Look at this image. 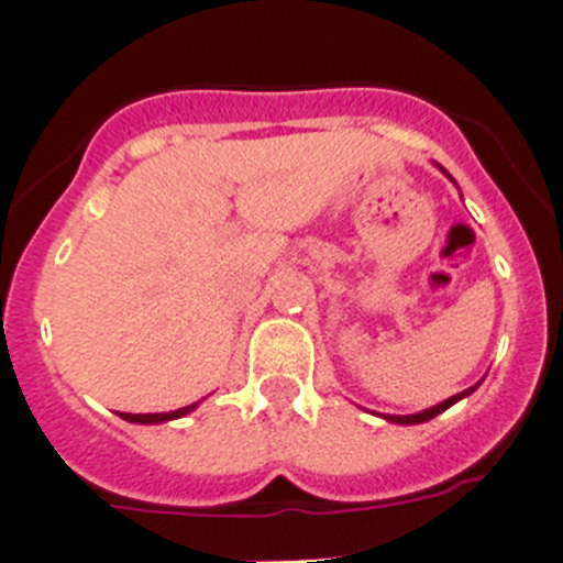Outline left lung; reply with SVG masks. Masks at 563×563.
Masks as SVG:
<instances>
[{
	"label": "left lung",
	"mask_w": 563,
	"mask_h": 563,
	"mask_svg": "<svg viewBox=\"0 0 563 563\" xmlns=\"http://www.w3.org/2000/svg\"><path fill=\"white\" fill-rule=\"evenodd\" d=\"M440 170H443V167H440ZM443 173H445V176H449V170H443ZM449 178H451V176H449ZM451 181H454V178H451ZM478 385H482V382H478ZM478 385L467 387V390L456 393V396L445 398V401L434 404V407H429V409H420V412H415V415H379V418L390 420V423H401V427H415V423H427V420L438 418L440 412H445V409H449V407H454L456 401H462V398H467V396H471V393L476 390Z\"/></svg>",
	"instance_id": "1"
}]
</instances>
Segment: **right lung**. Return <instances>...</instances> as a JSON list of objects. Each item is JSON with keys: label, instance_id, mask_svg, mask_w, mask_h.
Returning a JSON list of instances; mask_svg holds the SVG:
<instances>
[{"label": "right lung", "instance_id": "right-lung-1", "mask_svg": "<svg viewBox=\"0 0 563 563\" xmlns=\"http://www.w3.org/2000/svg\"><path fill=\"white\" fill-rule=\"evenodd\" d=\"M198 404L200 401H195V404H189V407L173 409V412H143V415L120 412V418L129 420V423H167V420H176V418H184V415H189L195 407H198Z\"/></svg>", "mask_w": 563, "mask_h": 563}]
</instances>
